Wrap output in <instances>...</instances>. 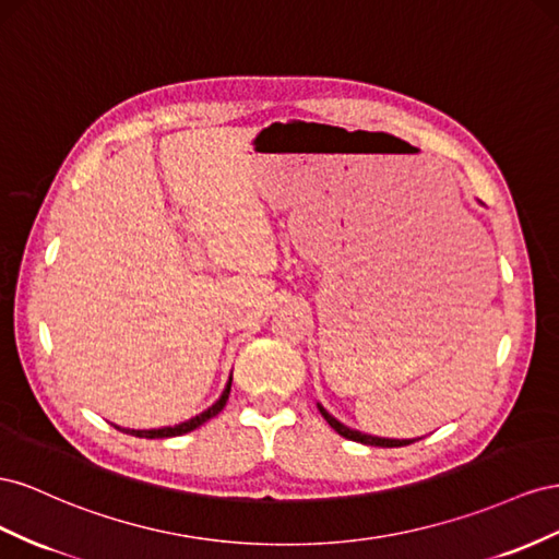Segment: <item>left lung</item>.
Segmentation results:
<instances>
[{
  "mask_svg": "<svg viewBox=\"0 0 559 559\" xmlns=\"http://www.w3.org/2000/svg\"><path fill=\"white\" fill-rule=\"evenodd\" d=\"M318 405V409H321V414H323V419L337 430V433L342 436V438H346V440H354V442H362V444H374V448H405V444H412L414 440H395V438H379V436H368V433H362V430H356V428H348L346 424H342L340 419H334L332 414L321 405V403H316ZM417 440H421V438H417Z\"/></svg>",
  "mask_w": 559,
  "mask_h": 559,
  "instance_id": "1",
  "label": "left lung"
}]
</instances>
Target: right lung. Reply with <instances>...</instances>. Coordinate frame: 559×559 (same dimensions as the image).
I'll return each instance as SVG.
<instances>
[{
    "label": "right lung",
    "mask_w": 559,
    "mask_h": 559,
    "mask_svg": "<svg viewBox=\"0 0 559 559\" xmlns=\"http://www.w3.org/2000/svg\"><path fill=\"white\" fill-rule=\"evenodd\" d=\"M229 391H231V377H229V381H227L225 391H222V395L217 397V401H215L209 409H203L201 414H197V417H191V419H187V421H182V424L162 426V428H142V430L121 428V426H115V428H117V430H123V433H129V436H135V438H175V436H182V433H189V430L199 428L201 424H205L209 419H213L215 414H219L222 407H225L227 401H229Z\"/></svg>",
    "instance_id": "obj_1"
}]
</instances>
